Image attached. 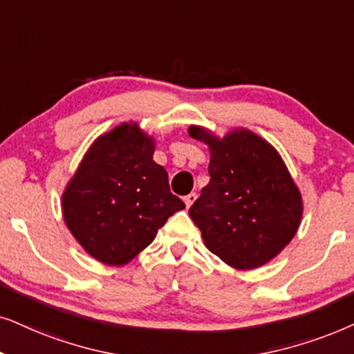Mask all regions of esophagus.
Segmentation results:
<instances>
[{"instance_id": "obj_1", "label": "esophagus", "mask_w": 354, "mask_h": 354, "mask_svg": "<svg viewBox=\"0 0 354 354\" xmlns=\"http://www.w3.org/2000/svg\"><path fill=\"white\" fill-rule=\"evenodd\" d=\"M196 199H197V194H196V192H191V194H187V196L183 197V201H185L186 207H191V205H192V202H194Z\"/></svg>"}]
</instances>
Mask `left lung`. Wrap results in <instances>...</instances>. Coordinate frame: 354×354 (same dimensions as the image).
Wrapping results in <instances>:
<instances>
[{
    "label": "left lung",
    "instance_id": "8db88e82",
    "mask_svg": "<svg viewBox=\"0 0 354 354\" xmlns=\"http://www.w3.org/2000/svg\"><path fill=\"white\" fill-rule=\"evenodd\" d=\"M189 136L210 149V181L189 209L205 246L234 268L263 266L293 239L303 215L283 160L246 129L218 139L191 126Z\"/></svg>",
    "mask_w": 354,
    "mask_h": 354
}]
</instances>
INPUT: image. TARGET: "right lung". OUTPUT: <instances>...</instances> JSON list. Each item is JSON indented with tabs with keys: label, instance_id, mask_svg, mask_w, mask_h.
Listing matches in <instances>:
<instances>
[{
	"label": "right lung",
	"instance_id": "right-lung-1",
	"mask_svg": "<svg viewBox=\"0 0 354 354\" xmlns=\"http://www.w3.org/2000/svg\"><path fill=\"white\" fill-rule=\"evenodd\" d=\"M153 140L136 124L100 136L63 194L64 221L82 248L108 266H124L149 246L185 202L155 163Z\"/></svg>",
	"mask_w": 354,
	"mask_h": 354
}]
</instances>
